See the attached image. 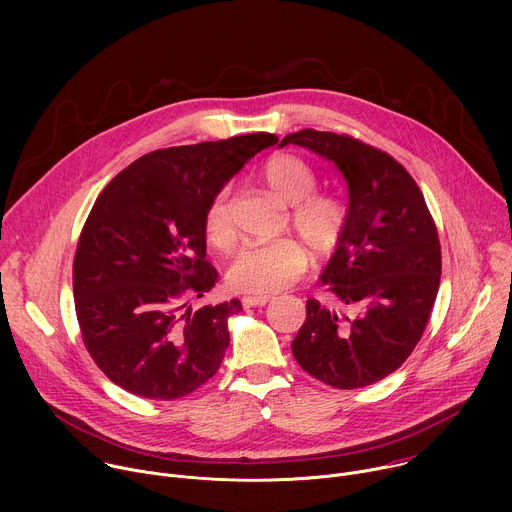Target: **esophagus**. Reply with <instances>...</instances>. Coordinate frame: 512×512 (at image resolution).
Wrapping results in <instances>:
<instances>
[{"label": "esophagus", "instance_id": "obj_1", "mask_svg": "<svg viewBox=\"0 0 512 512\" xmlns=\"http://www.w3.org/2000/svg\"><path fill=\"white\" fill-rule=\"evenodd\" d=\"M271 300V296H245L241 302L243 306H265Z\"/></svg>", "mask_w": 512, "mask_h": 512}]
</instances>
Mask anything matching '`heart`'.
<instances>
[{
	"label": "heart",
	"mask_w": 512,
	"mask_h": 512,
	"mask_svg": "<svg viewBox=\"0 0 512 512\" xmlns=\"http://www.w3.org/2000/svg\"><path fill=\"white\" fill-rule=\"evenodd\" d=\"M261 176L267 188L283 204L291 206L289 223L316 257H328L346 229V206L326 194H314L316 174L298 156L279 154L265 162ZM204 235L216 249L235 241V225L229 210V190H218L204 210ZM308 251L294 239L265 245H249L235 253L227 277L241 294L267 296L304 275Z\"/></svg>",
	"instance_id": "1"
}]
</instances>
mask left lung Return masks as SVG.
Wrapping results in <instances>:
<instances>
[{
	"instance_id": "1",
	"label": "left lung",
	"mask_w": 512,
	"mask_h": 512,
	"mask_svg": "<svg viewBox=\"0 0 512 512\" xmlns=\"http://www.w3.org/2000/svg\"><path fill=\"white\" fill-rule=\"evenodd\" d=\"M332 162L348 186V218L320 281L338 308L308 300L291 342L300 367L336 389L395 373L419 342L442 275L425 198L389 154L350 135L302 129L281 139Z\"/></svg>"
}]
</instances>
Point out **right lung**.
Masks as SVG:
<instances>
[{"label": "right lung", "mask_w": 512, "mask_h": 512, "mask_svg": "<svg viewBox=\"0 0 512 512\" xmlns=\"http://www.w3.org/2000/svg\"><path fill=\"white\" fill-rule=\"evenodd\" d=\"M277 139L261 131L156 150L119 172L95 200L77 245L72 289L83 342L121 389L172 401L221 367L229 316L243 310L241 302L196 312L182 304L202 298L218 279L204 259V210Z\"/></svg>", "instance_id": "add662e5"}]
</instances>
